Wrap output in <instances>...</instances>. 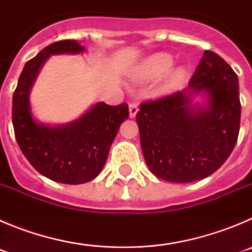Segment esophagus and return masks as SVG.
Instances as JSON below:
<instances>
[{"label": "esophagus", "instance_id": "obj_1", "mask_svg": "<svg viewBox=\"0 0 252 252\" xmlns=\"http://www.w3.org/2000/svg\"><path fill=\"white\" fill-rule=\"evenodd\" d=\"M137 111H139V108H137V104L136 103H130V104H128V113H130L131 119H133V117L136 116Z\"/></svg>", "mask_w": 252, "mask_h": 252}]
</instances>
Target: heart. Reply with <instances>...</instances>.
Returning <instances> with one entry per match:
<instances>
[{"instance_id":"b5f03b06","label":"heart","mask_w":252,"mask_h":252,"mask_svg":"<svg viewBox=\"0 0 252 252\" xmlns=\"http://www.w3.org/2000/svg\"><path fill=\"white\" fill-rule=\"evenodd\" d=\"M174 60L166 53H157L146 58L141 62L136 70L133 72L132 79L137 83H149V82L158 81L162 75L157 93L159 95H165L174 92L186 81L187 70L183 66L171 69Z\"/></svg>"}]
</instances>
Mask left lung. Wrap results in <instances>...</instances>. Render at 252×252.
<instances>
[{"label":"left lung","instance_id":"1","mask_svg":"<svg viewBox=\"0 0 252 252\" xmlns=\"http://www.w3.org/2000/svg\"><path fill=\"white\" fill-rule=\"evenodd\" d=\"M240 117L237 75L220 55L206 50L188 88L140 106L136 121L149 169L171 183L213 174L235 148Z\"/></svg>","mask_w":252,"mask_h":252}]
</instances>
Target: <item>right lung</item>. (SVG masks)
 Masks as SVG:
<instances>
[{
  "instance_id": "1",
  "label": "right lung",
  "mask_w": 252,
  "mask_h": 252,
  "mask_svg": "<svg viewBox=\"0 0 252 252\" xmlns=\"http://www.w3.org/2000/svg\"><path fill=\"white\" fill-rule=\"evenodd\" d=\"M77 40L50 44L25 64L12 98V124L22 154L40 174L64 184H83L101 173L120 125L127 120L126 103L97 102L74 121L63 125L39 122L32 115L31 88L51 55L82 54Z\"/></svg>"
}]
</instances>
